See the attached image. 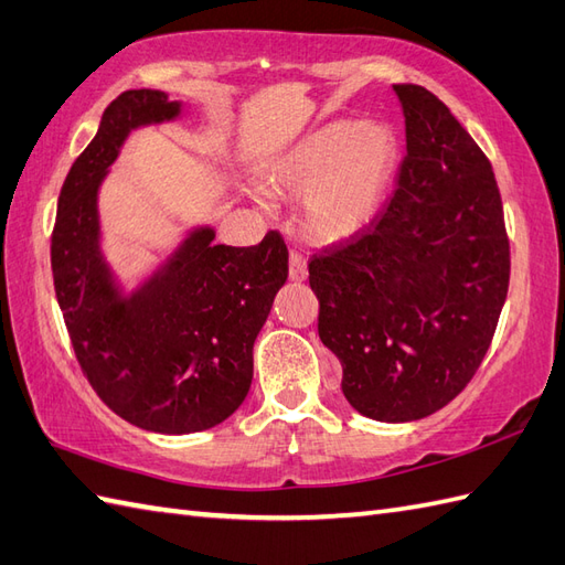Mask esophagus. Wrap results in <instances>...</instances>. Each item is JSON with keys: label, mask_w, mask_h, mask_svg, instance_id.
Listing matches in <instances>:
<instances>
[{"label": "esophagus", "mask_w": 565, "mask_h": 565, "mask_svg": "<svg viewBox=\"0 0 565 565\" xmlns=\"http://www.w3.org/2000/svg\"><path fill=\"white\" fill-rule=\"evenodd\" d=\"M290 280L295 282L307 280V260L302 254H297V250L290 254Z\"/></svg>", "instance_id": "1"}]
</instances>
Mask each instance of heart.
<instances>
[{
	"label": "heart",
	"instance_id": "heart-1",
	"mask_svg": "<svg viewBox=\"0 0 565 565\" xmlns=\"http://www.w3.org/2000/svg\"><path fill=\"white\" fill-rule=\"evenodd\" d=\"M398 140L384 122L331 120L307 132L275 161V193L305 200V232L319 244H341L380 215L392 183Z\"/></svg>",
	"mask_w": 565,
	"mask_h": 565
}]
</instances>
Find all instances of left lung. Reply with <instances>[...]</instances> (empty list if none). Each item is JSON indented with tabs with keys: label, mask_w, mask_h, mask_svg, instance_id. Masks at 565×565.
<instances>
[{
	"label": "left lung",
	"mask_w": 565,
	"mask_h": 565,
	"mask_svg": "<svg viewBox=\"0 0 565 565\" xmlns=\"http://www.w3.org/2000/svg\"><path fill=\"white\" fill-rule=\"evenodd\" d=\"M406 157L367 232L309 260L319 338L362 416L408 423L479 370L510 282L503 203L473 137L418 84H396Z\"/></svg>",
	"instance_id": "8db88e82"
}]
</instances>
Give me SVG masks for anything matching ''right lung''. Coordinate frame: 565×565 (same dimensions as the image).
<instances>
[{
    "mask_svg": "<svg viewBox=\"0 0 565 565\" xmlns=\"http://www.w3.org/2000/svg\"><path fill=\"white\" fill-rule=\"evenodd\" d=\"M181 113L164 92L120 94L67 173L50 244L57 305L86 380L113 413L161 435L215 428L242 406L256 335L287 280L278 232L256 246H224L203 224L125 292L102 248L98 191L132 130Z\"/></svg>",
    "mask_w": 565,
    "mask_h": 565,
    "instance_id": "add662e5",
    "label": "right lung"
}]
</instances>
